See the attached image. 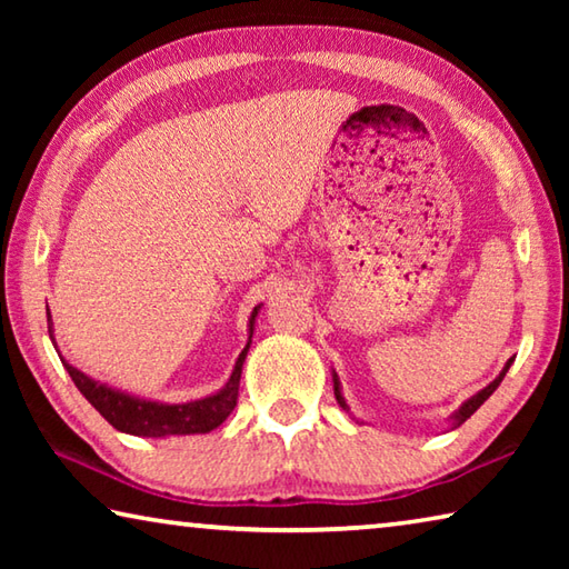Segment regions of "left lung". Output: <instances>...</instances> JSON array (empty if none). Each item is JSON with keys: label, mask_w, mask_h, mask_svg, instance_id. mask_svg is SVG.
Masks as SVG:
<instances>
[{"label": "left lung", "mask_w": 569, "mask_h": 569, "mask_svg": "<svg viewBox=\"0 0 569 569\" xmlns=\"http://www.w3.org/2000/svg\"><path fill=\"white\" fill-rule=\"evenodd\" d=\"M512 361H515V359H509V361L505 363V369L499 371V377H497L492 383H487L485 389L477 391L475 397H469L465 403H461V407H459L455 413H451V417H449L451 429L461 427V423H465V421L471 417V413H475V411L481 407V403H485L489 397H492V393L497 391L499 383H502L505 373L509 371V366H512ZM333 393H336V401H339V407H341L343 411H349V403H346V399H343V393H341V381H339V373H336V371H333Z\"/></svg>", "instance_id": "obj_1"}]
</instances>
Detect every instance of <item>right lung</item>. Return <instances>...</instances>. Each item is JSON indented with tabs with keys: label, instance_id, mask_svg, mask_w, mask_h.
Instances as JSON below:
<instances>
[{
	"label": "right lung",
	"instance_id": "add662e5",
	"mask_svg": "<svg viewBox=\"0 0 569 569\" xmlns=\"http://www.w3.org/2000/svg\"><path fill=\"white\" fill-rule=\"evenodd\" d=\"M261 311V306L253 308L248 319V343L246 349L238 353L233 373L226 381L223 389L216 393H208L203 399H192L186 403H166V401H152L134 397L122 389L108 387V383L94 381L88 373L74 369L72 363H67L62 356V366L70 373L74 387L88 399L94 409H98L104 419H108L114 429L122 431V435L132 437H186V435H208L216 427H220L228 419V413L236 409L238 399V387H240V373H243V363L250 349V339H253L256 329V316ZM47 331H50V339L57 349L54 341V323L50 316V308H47ZM60 353V351H57Z\"/></svg>",
	"mask_w": 569,
	"mask_h": 569
}]
</instances>
